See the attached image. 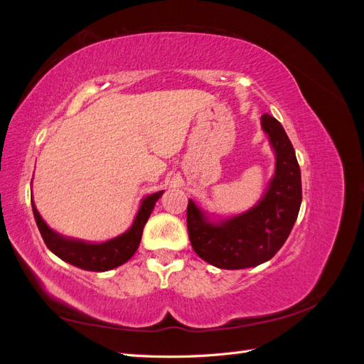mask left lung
<instances>
[{"instance_id":"1","label":"left lung","mask_w":364,"mask_h":364,"mask_svg":"<svg viewBox=\"0 0 364 364\" xmlns=\"http://www.w3.org/2000/svg\"><path fill=\"white\" fill-rule=\"evenodd\" d=\"M274 151V174L255 206L214 220L190 199L186 226L194 252L218 269L255 267L274 257L289 238L302 202L301 168L291 142L277 118L261 117Z\"/></svg>"}]
</instances>
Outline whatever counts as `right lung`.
<instances>
[{
  "instance_id": "1",
  "label": "right lung",
  "mask_w": 364,
  "mask_h": 364,
  "mask_svg": "<svg viewBox=\"0 0 364 364\" xmlns=\"http://www.w3.org/2000/svg\"><path fill=\"white\" fill-rule=\"evenodd\" d=\"M162 193L164 191H158L144 197L141 200L134 223L126 232L103 241V243H90V241L63 237L46 223V220L41 217L33 200L31 208L39 232L54 255L83 270L106 272L121 266V264H124L134 257L141 243L142 229H144L153 208H155Z\"/></svg>"
}]
</instances>
